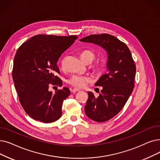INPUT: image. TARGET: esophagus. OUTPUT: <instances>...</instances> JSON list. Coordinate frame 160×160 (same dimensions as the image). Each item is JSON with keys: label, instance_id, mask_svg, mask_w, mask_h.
Segmentation results:
<instances>
[{"label": "esophagus", "instance_id": "1", "mask_svg": "<svg viewBox=\"0 0 160 160\" xmlns=\"http://www.w3.org/2000/svg\"><path fill=\"white\" fill-rule=\"evenodd\" d=\"M78 91H80V90H79L78 89H72L71 90V92H72V93H75L76 92H78Z\"/></svg>", "mask_w": 160, "mask_h": 160}]
</instances>
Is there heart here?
Masks as SVG:
<instances>
[{
	"label": "heart",
	"instance_id": "heart-1",
	"mask_svg": "<svg viewBox=\"0 0 160 160\" xmlns=\"http://www.w3.org/2000/svg\"><path fill=\"white\" fill-rule=\"evenodd\" d=\"M95 53L89 50H86L80 53V58L85 63H91L95 59ZM61 67L65 68V60L61 61ZM93 70L97 74H101L104 70V65L102 62L97 61L93 65ZM92 82V80L88 76H82L79 74H74L68 79V82L71 86L76 88H84L88 83Z\"/></svg>",
	"mask_w": 160,
	"mask_h": 160
}]
</instances>
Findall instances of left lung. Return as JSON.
Masks as SVG:
<instances>
[{
	"label": "left lung",
	"instance_id": "8db88e82",
	"mask_svg": "<svg viewBox=\"0 0 160 160\" xmlns=\"http://www.w3.org/2000/svg\"><path fill=\"white\" fill-rule=\"evenodd\" d=\"M102 47L108 53V72L95 84L102 89L98 97L88 92L84 107L88 118L104 122L118 114L126 105L135 86L136 65L128 46L111 34H91L80 39Z\"/></svg>",
	"mask_w": 160,
	"mask_h": 160
}]
</instances>
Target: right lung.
I'll list each match as a JSON object with an SVG mask.
<instances>
[{
	"instance_id": "right-lung-1",
	"label": "right lung",
	"mask_w": 160,
	"mask_h": 160,
	"mask_svg": "<svg viewBox=\"0 0 160 160\" xmlns=\"http://www.w3.org/2000/svg\"><path fill=\"white\" fill-rule=\"evenodd\" d=\"M77 38L75 35L37 34L17 50L13 80L21 105L32 119L51 123L61 118L63 102L70 95V90L65 87L53 93L48 89L63 84L57 76L60 73L57 63L61 54Z\"/></svg>"
}]
</instances>
